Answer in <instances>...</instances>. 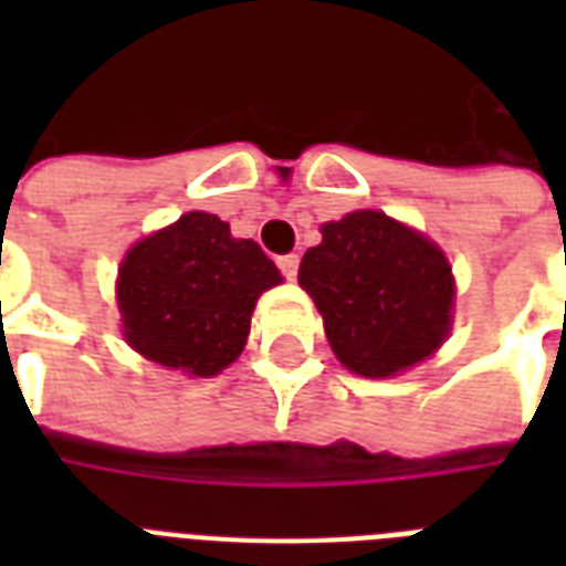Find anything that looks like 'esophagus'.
<instances>
[{"mask_svg":"<svg viewBox=\"0 0 566 566\" xmlns=\"http://www.w3.org/2000/svg\"><path fill=\"white\" fill-rule=\"evenodd\" d=\"M275 264H279L284 279H296V273H300V255H282Z\"/></svg>","mask_w":566,"mask_h":566,"instance_id":"1","label":"esophagus"}]
</instances>
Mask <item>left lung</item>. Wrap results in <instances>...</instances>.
Segmentation results:
<instances>
[{
	"mask_svg": "<svg viewBox=\"0 0 566 566\" xmlns=\"http://www.w3.org/2000/svg\"><path fill=\"white\" fill-rule=\"evenodd\" d=\"M335 355L358 376H394L429 358L452 323V266L431 240L381 211L323 226L300 264Z\"/></svg>",
	"mask_w": 566,
	"mask_h": 566,
	"instance_id": "1",
	"label": "left lung"
}]
</instances>
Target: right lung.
I'll use <instances>...</instances> for the list:
<instances>
[{
  "label": "right lung",
  "instance_id": "obj_1",
  "mask_svg": "<svg viewBox=\"0 0 566 566\" xmlns=\"http://www.w3.org/2000/svg\"><path fill=\"white\" fill-rule=\"evenodd\" d=\"M279 282L255 240H234L229 222L190 211L119 266L123 332L149 361L217 376L243 353L258 296Z\"/></svg>",
  "mask_w": 566,
  "mask_h": 566
}]
</instances>
